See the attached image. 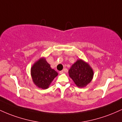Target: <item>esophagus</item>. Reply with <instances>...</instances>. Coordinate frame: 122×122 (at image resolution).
Listing matches in <instances>:
<instances>
[{
    "mask_svg": "<svg viewBox=\"0 0 122 122\" xmlns=\"http://www.w3.org/2000/svg\"><path fill=\"white\" fill-rule=\"evenodd\" d=\"M59 73H60V74H62L63 73H64V71H60Z\"/></svg>",
    "mask_w": 122,
    "mask_h": 122,
    "instance_id": "obj_1",
    "label": "esophagus"
}]
</instances>
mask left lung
I'll use <instances>...</instances> for the list:
<instances>
[{
	"instance_id": "1",
	"label": "left lung",
	"mask_w": 122,
	"mask_h": 122,
	"mask_svg": "<svg viewBox=\"0 0 122 122\" xmlns=\"http://www.w3.org/2000/svg\"><path fill=\"white\" fill-rule=\"evenodd\" d=\"M68 72L70 77L80 88L86 86L93 79V72L92 68L88 63L81 59L73 64Z\"/></svg>"
}]
</instances>
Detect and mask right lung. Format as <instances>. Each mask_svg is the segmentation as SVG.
<instances>
[{
    "label": "right lung",
    "instance_id": "right-lung-1",
    "mask_svg": "<svg viewBox=\"0 0 122 122\" xmlns=\"http://www.w3.org/2000/svg\"><path fill=\"white\" fill-rule=\"evenodd\" d=\"M33 81L38 87L45 89L49 88L58 73L51 69L45 58H41L34 63L31 68Z\"/></svg>",
    "mask_w": 122,
    "mask_h": 122
}]
</instances>
